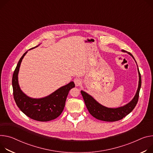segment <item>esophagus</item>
<instances>
[{
    "instance_id": "esophagus-1",
    "label": "esophagus",
    "mask_w": 153,
    "mask_h": 153,
    "mask_svg": "<svg viewBox=\"0 0 153 153\" xmlns=\"http://www.w3.org/2000/svg\"><path fill=\"white\" fill-rule=\"evenodd\" d=\"M74 82L76 86H79L82 84V80L79 78H75L74 80Z\"/></svg>"
}]
</instances>
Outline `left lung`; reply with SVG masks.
Segmentation results:
<instances>
[{"mask_svg":"<svg viewBox=\"0 0 153 153\" xmlns=\"http://www.w3.org/2000/svg\"><path fill=\"white\" fill-rule=\"evenodd\" d=\"M121 51L123 52H126L128 54H129L134 59L137 64V62L134 57L130 52H128L127 51L123 49ZM137 70L138 73V77H139V80H138V85L137 92L134 97V98L129 103L123 106L117 108H108L105 107L100 104L98 102H97L91 95L88 94L84 91L81 90V94L83 96V98H84L85 104L89 113L96 119L104 121L110 122L120 120L126 115H128L129 114H130L137 105L142 85L141 75L139 71V69H138V66Z\"/></svg>","mask_w":153,"mask_h":153,"instance_id":"obj_1","label":"left lung"}]
</instances>
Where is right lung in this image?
I'll return each instance as SVG.
<instances>
[{
  "mask_svg": "<svg viewBox=\"0 0 153 153\" xmlns=\"http://www.w3.org/2000/svg\"><path fill=\"white\" fill-rule=\"evenodd\" d=\"M38 46L32 48L30 50ZM27 52V51L20 59L13 75L12 86L14 99L19 109L29 118L39 121H48L54 120L62 113L68 93L75 87L74 83V82H69L67 85L59 88L44 98H32L26 95L21 90L19 85L18 73L21 63Z\"/></svg>",
  "mask_w": 153,
  "mask_h": 153,
  "instance_id": "right-lung-1",
  "label": "right lung"
}]
</instances>
